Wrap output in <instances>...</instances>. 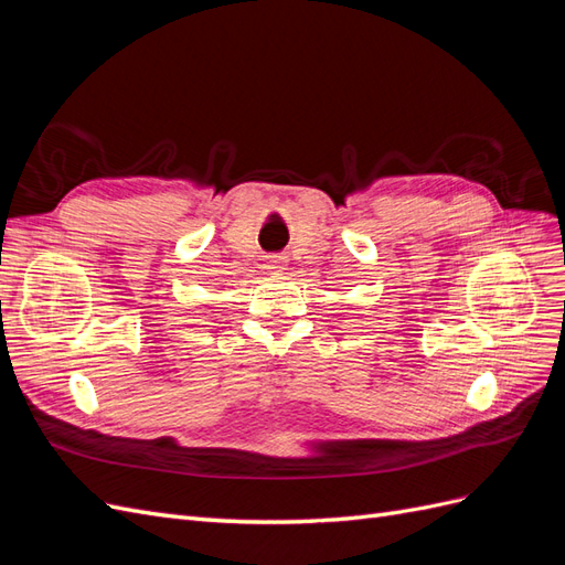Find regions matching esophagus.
Segmentation results:
<instances>
[{"mask_svg": "<svg viewBox=\"0 0 565 565\" xmlns=\"http://www.w3.org/2000/svg\"><path fill=\"white\" fill-rule=\"evenodd\" d=\"M266 268L268 270H280L282 268V256H268Z\"/></svg>", "mask_w": 565, "mask_h": 565, "instance_id": "obj_1", "label": "esophagus"}]
</instances>
